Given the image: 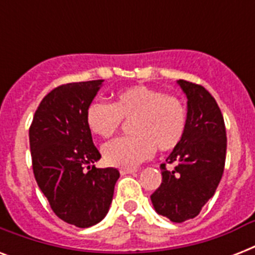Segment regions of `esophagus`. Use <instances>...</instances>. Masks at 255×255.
Here are the masks:
<instances>
[{
    "instance_id": "34e87169",
    "label": "esophagus",
    "mask_w": 255,
    "mask_h": 255,
    "mask_svg": "<svg viewBox=\"0 0 255 255\" xmlns=\"http://www.w3.org/2000/svg\"><path fill=\"white\" fill-rule=\"evenodd\" d=\"M136 169H120V173L122 174H131L135 173Z\"/></svg>"
}]
</instances>
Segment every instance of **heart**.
<instances>
[{"label": "heart", "instance_id": "b5f03b06", "mask_svg": "<svg viewBox=\"0 0 255 255\" xmlns=\"http://www.w3.org/2000/svg\"><path fill=\"white\" fill-rule=\"evenodd\" d=\"M123 119H132L133 136L104 144V161L112 167L132 169L151 159L156 147L167 152L180 144L186 128V110L174 96L147 87L132 86L116 94L114 103L92 102L86 111L88 129L110 137Z\"/></svg>", "mask_w": 255, "mask_h": 255}]
</instances>
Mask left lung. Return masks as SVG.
I'll use <instances>...</instances> for the list:
<instances>
[{"instance_id":"obj_1","label":"left lung","mask_w":255,"mask_h":255,"mask_svg":"<svg viewBox=\"0 0 255 255\" xmlns=\"http://www.w3.org/2000/svg\"><path fill=\"white\" fill-rule=\"evenodd\" d=\"M186 96L184 137L161 164V185L152 193L156 213L172 222L194 218L221 181L226 156V131L217 102L202 86L177 81Z\"/></svg>"}]
</instances>
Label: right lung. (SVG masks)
<instances>
[{
    "label": "right lung",
    "mask_w": 255,
    "mask_h": 255,
    "mask_svg": "<svg viewBox=\"0 0 255 255\" xmlns=\"http://www.w3.org/2000/svg\"><path fill=\"white\" fill-rule=\"evenodd\" d=\"M102 86L103 81H90L54 88L39 103L29 129L38 186L54 213L78 228L96 225L107 216L120 176L116 168L94 165L100 153L86 111Z\"/></svg>",
    "instance_id": "right-lung-1"
}]
</instances>
